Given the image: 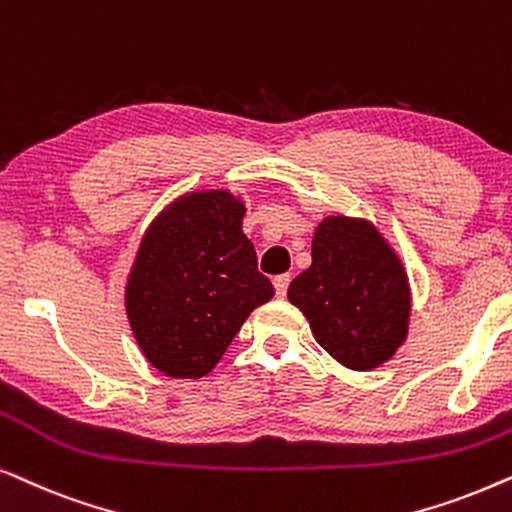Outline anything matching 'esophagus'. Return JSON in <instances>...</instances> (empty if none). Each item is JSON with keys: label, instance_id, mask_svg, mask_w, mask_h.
Listing matches in <instances>:
<instances>
[{"label": "esophagus", "instance_id": "obj_1", "mask_svg": "<svg viewBox=\"0 0 512 512\" xmlns=\"http://www.w3.org/2000/svg\"><path fill=\"white\" fill-rule=\"evenodd\" d=\"M288 285H290V274H283V276H276L274 278V288H276V297H285V292H288Z\"/></svg>", "mask_w": 512, "mask_h": 512}]
</instances>
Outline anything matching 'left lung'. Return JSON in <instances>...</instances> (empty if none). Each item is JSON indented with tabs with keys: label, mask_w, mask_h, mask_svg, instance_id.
Masks as SVG:
<instances>
[{
	"label": "left lung",
	"mask_w": 512,
	"mask_h": 512,
	"mask_svg": "<svg viewBox=\"0 0 512 512\" xmlns=\"http://www.w3.org/2000/svg\"><path fill=\"white\" fill-rule=\"evenodd\" d=\"M313 337L349 370H374L407 339V271L370 220L330 215L316 227L311 267L288 288Z\"/></svg>",
	"instance_id": "obj_1"
}]
</instances>
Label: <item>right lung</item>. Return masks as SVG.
Here are the masks:
<instances>
[{
  "mask_svg": "<svg viewBox=\"0 0 512 512\" xmlns=\"http://www.w3.org/2000/svg\"><path fill=\"white\" fill-rule=\"evenodd\" d=\"M243 215L238 196L203 189L175 199L142 236L126 316L142 356L166 377L208 374L252 309L274 297Z\"/></svg>",
  "mask_w": 512,
  "mask_h": 512,
  "instance_id": "add662e5",
  "label": "right lung"
}]
</instances>
